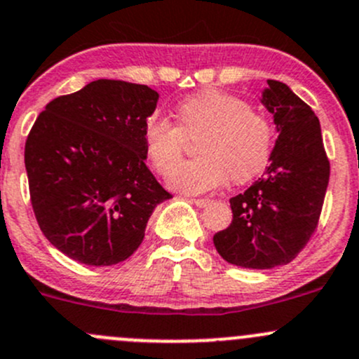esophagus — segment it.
Returning <instances> with one entry per match:
<instances>
[{
	"label": "esophagus",
	"instance_id": "34e87169",
	"mask_svg": "<svg viewBox=\"0 0 359 359\" xmlns=\"http://www.w3.org/2000/svg\"><path fill=\"white\" fill-rule=\"evenodd\" d=\"M191 201H193L196 206H200V208H203V206H206V205H210V203H212V200H208V198H193Z\"/></svg>",
	"mask_w": 359,
	"mask_h": 359
}]
</instances>
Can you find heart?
<instances>
[{"instance_id": "obj_1", "label": "heart", "mask_w": 359, "mask_h": 359, "mask_svg": "<svg viewBox=\"0 0 359 359\" xmlns=\"http://www.w3.org/2000/svg\"><path fill=\"white\" fill-rule=\"evenodd\" d=\"M177 123L159 114L147 118L144 140L151 163L165 173L185 149L187 136L201 135V157L181 162L168 173V184L182 193H206L229 177L243 184L259 175L273 151V125L243 99L222 90H203L177 106Z\"/></svg>"}]
</instances>
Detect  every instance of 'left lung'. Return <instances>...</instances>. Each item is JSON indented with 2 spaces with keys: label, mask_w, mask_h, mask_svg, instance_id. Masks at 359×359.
Listing matches in <instances>:
<instances>
[{
  "label": "left lung",
  "mask_w": 359,
  "mask_h": 359,
  "mask_svg": "<svg viewBox=\"0 0 359 359\" xmlns=\"http://www.w3.org/2000/svg\"><path fill=\"white\" fill-rule=\"evenodd\" d=\"M262 104L278 132L271 165L231 198L233 222L213 236L224 260L247 269H271L299 255L316 231L330 179L314 111L276 79H267Z\"/></svg>",
  "instance_id": "1"
}]
</instances>
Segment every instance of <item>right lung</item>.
Wrapping results in <instances>:
<instances>
[{
	"instance_id": "1",
	"label": "right lung",
	"mask_w": 359,
	"mask_h": 359,
	"mask_svg": "<svg viewBox=\"0 0 359 359\" xmlns=\"http://www.w3.org/2000/svg\"><path fill=\"white\" fill-rule=\"evenodd\" d=\"M146 85L97 79L46 104L25 140L39 229L86 266H112L140 247L154 208L172 194L146 166L144 126L158 104Z\"/></svg>"
}]
</instances>
